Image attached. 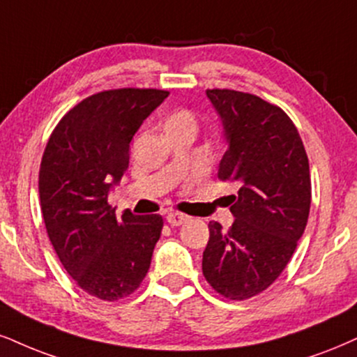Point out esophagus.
I'll return each instance as SVG.
<instances>
[{
  "instance_id": "34e87169",
  "label": "esophagus",
  "mask_w": 357,
  "mask_h": 357,
  "mask_svg": "<svg viewBox=\"0 0 357 357\" xmlns=\"http://www.w3.org/2000/svg\"><path fill=\"white\" fill-rule=\"evenodd\" d=\"M187 220H188V217H187V215H183V213H178V212L167 213V222H169L172 227L183 225V223H185Z\"/></svg>"
}]
</instances>
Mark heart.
<instances>
[{"mask_svg":"<svg viewBox=\"0 0 357 357\" xmlns=\"http://www.w3.org/2000/svg\"><path fill=\"white\" fill-rule=\"evenodd\" d=\"M169 127H193L195 129V116L190 111H187V109H178V111H174L167 117L165 129H169Z\"/></svg>","mask_w":357,"mask_h":357,"instance_id":"heart-1","label":"heart"}]
</instances>
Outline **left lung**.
Masks as SVG:
<instances>
[{
    "label": "left lung",
    "instance_id": "8db88e82",
    "mask_svg": "<svg viewBox=\"0 0 357 357\" xmlns=\"http://www.w3.org/2000/svg\"><path fill=\"white\" fill-rule=\"evenodd\" d=\"M227 152L218 177L238 182L230 230L210 222L202 259L205 280L230 300L266 289L288 265L305 233L311 205L310 164L298 129L280 107L258 96L208 89Z\"/></svg>",
    "mask_w": 357,
    "mask_h": 357
}]
</instances>
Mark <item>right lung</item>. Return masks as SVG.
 I'll return each mask as SVG.
<instances>
[{"instance_id":"add662e5","label":"right lung","mask_w":357,"mask_h":357,"mask_svg":"<svg viewBox=\"0 0 357 357\" xmlns=\"http://www.w3.org/2000/svg\"><path fill=\"white\" fill-rule=\"evenodd\" d=\"M169 92L114 89L73 107L52 130L39 169V200L57 257L86 293L114 301L139 288L164 220L121 218L107 197L129 169L130 140Z\"/></svg>"}]
</instances>
